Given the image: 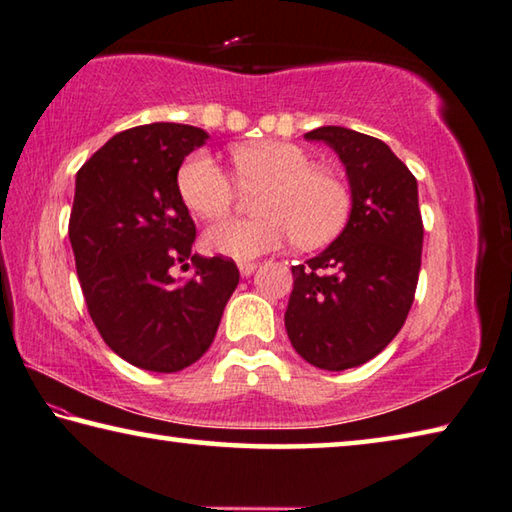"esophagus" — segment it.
<instances>
[{"label":"esophagus","mask_w":512,"mask_h":512,"mask_svg":"<svg viewBox=\"0 0 512 512\" xmlns=\"http://www.w3.org/2000/svg\"><path fill=\"white\" fill-rule=\"evenodd\" d=\"M256 267H258V263H254V261H240V263H238L240 276H251V274H254Z\"/></svg>","instance_id":"esophagus-1"}]
</instances>
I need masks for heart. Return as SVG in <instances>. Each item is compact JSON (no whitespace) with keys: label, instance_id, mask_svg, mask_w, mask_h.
Segmentation results:
<instances>
[{"label":"heart","instance_id":"b5f03b06","mask_svg":"<svg viewBox=\"0 0 512 512\" xmlns=\"http://www.w3.org/2000/svg\"><path fill=\"white\" fill-rule=\"evenodd\" d=\"M242 184L267 186L256 220H220L204 231V247L215 256L251 261L297 238L299 247H321L344 229L351 193L344 179L290 141H254L233 150ZM177 191L188 211L213 220L233 204V182L211 152L197 150L177 170Z\"/></svg>","mask_w":512,"mask_h":512}]
</instances>
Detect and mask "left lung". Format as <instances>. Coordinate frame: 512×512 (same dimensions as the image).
Returning a JSON list of instances; mask_svg holds the SVG:
<instances>
[{"label":"left lung","mask_w":512,"mask_h":512,"mask_svg":"<svg viewBox=\"0 0 512 512\" xmlns=\"http://www.w3.org/2000/svg\"><path fill=\"white\" fill-rule=\"evenodd\" d=\"M303 137L337 152L351 213L321 254L292 267L285 330L308 364L346 371L384 351L414 303L423 251L418 182L387 143L369 134L324 125Z\"/></svg>","instance_id":"left-lung-1"}]
</instances>
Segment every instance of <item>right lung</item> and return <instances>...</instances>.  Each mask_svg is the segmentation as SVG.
I'll use <instances>...</instances> for the list:
<instances>
[{"mask_svg": "<svg viewBox=\"0 0 512 512\" xmlns=\"http://www.w3.org/2000/svg\"><path fill=\"white\" fill-rule=\"evenodd\" d=\"M202 128L150 123L114 134L76 175L69 242L98 333L132 366L177 373L209 351L238 285L231 258L191 254L195 224L177 191ZM188 257L193 280L169 276Z\"/></svg>", "mask_w": 512, "mask_h": 512, "instance_id": "1", "label": "right lung"}]
</instances>
